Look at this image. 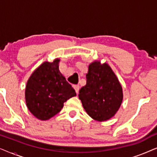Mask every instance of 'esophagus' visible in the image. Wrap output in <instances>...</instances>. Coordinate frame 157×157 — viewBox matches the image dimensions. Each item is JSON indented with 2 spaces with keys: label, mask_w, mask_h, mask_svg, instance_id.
<instances>
[{
  "label": "esophagus",
  "mask_w": 157,
  "mask_h": 157,
  "mask_svg": "<svg viewBox=\"0 0 157 157\" xmlns=\"http://www.w3.org/2000/svg\"><path fill=\"white\" fill-rule=\"evenodd\" d=\"M74 86V89H75V91H76V94H78L79 89H80V86H79V85H78V84L74 85V86Z\"/></svg>",
  "instance_id": "obj_1"
}]
</instances>
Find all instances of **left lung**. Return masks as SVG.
<instances>
[{
    "mask_svg": "<svg viewBox=\"0 0 157 157\" xmlns=\"http://www.w3.org/2000/svg\"><path fill=\"white\" fill-rule=\"evenodd\" d=\"M78 98L92 119L104 121L111 119L119 110L123 91L110 66L96 61L89 66L86 84L79 91Z\"/></svg>",
    "mask_w": 157,
    "mask_h": 157,
    "instance_id": "obj_1",
    "label": "left lung"
}]
</instances>
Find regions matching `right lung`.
Here are the masks:
<instances>
[{
    "mask_svg": "<svg viewBox=\"0 0 157 157\" xmlns=\"http://www.w3.org/2000/svg\"><path fill=\"white\" fill-rule=\"evenodd\" d=\"M59 59L46 61L34 71L25 87V102L29 110L40 120L57 114L63 103L76 96L74 88L59 69Z\"/></svg>",
    "mask_w": 157,
    "mask_h": 157,
    "instance_id": "right-lung-1",
    "label": "right lung"
}]
</instances>
